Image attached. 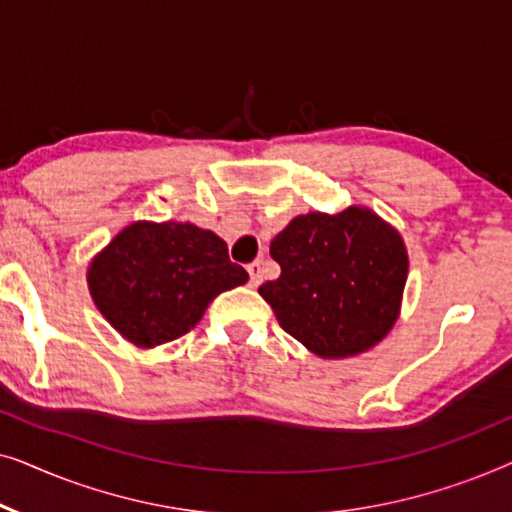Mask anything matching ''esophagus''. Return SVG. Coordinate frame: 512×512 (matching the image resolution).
<instances>
[{"label": "esophagus", "instance_id": "34e87169", "mask_svg": "<svg viewBox=\"0 0 512 512\" xmlns=\"http://www.w3.org/2000/svg\"><path fill=\"white\" fill-rule=\"evenodd\" d=\"M247 270H249V284H251V286L261 284V263H258V261L249 263Z\"/></svg>", "mask_w": 512, "mask_h": 512}]
</instances>
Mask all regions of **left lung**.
I'll return each mask as SVG.
<instances>
[{
	"mask_svg": "<svg viewBox=\"0 0 512 512\" xmlns=\"http://www.w3.org/2000/svg\"><path fill=\"white\" fill-rule=\"evenodd\" d=\"M270 256L282 275L258 293L279 326L324 359H345L377 345L394 326L408 254L401 235L363 207L296 216Z\"/></svg>",
	"mask_w": 512,
	"mask_h": 512,
	"instance_id": "8db88e82",
	"label": "left lung"
}]
</instances>
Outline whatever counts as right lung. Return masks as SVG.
<instances>
[{"mask_svg":"<svg viewBox=\"0 0 512 512\" xmlns=\"http://www.w3.org/2000/svg\"><path fill=\"white\" fill-rule=\"evenodd\" d=\"M247 279L221 237L174 221L132 223L88 270L97 310L137 347L181 338L221 291Z\"/></svg>","mask_w":512,"mask_h":512,"instance_id":"1","label":"right lung"}]
</instances>
